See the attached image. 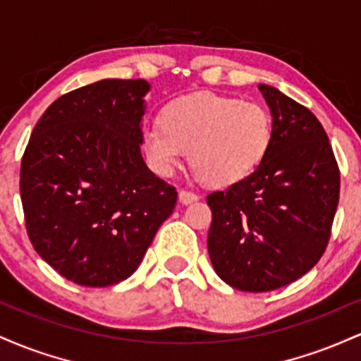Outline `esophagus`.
<instances>
[{
	"label": "esophagus",
	"instance_id": "esophagus-1",
	"mask_svg": "<svg viewBox=\"0 0 361 361\" xmlns=\"http://www.w3.org/2000/svg\"><path fill=\"white\" fill-rule=\"evenodd\" d=\"M178 200H180L183 205L192 204V202L198 200V195L193 192H188V190H181V192L178 193Z\"/></svg>",
	"mask_w": 361,
	"mask_h": 361
}]
</instances>
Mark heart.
Returning <instances> with one entry per match:
<instances>
[{
    "label": "heart",
    "instance_id": "b5f03b06",
    "mask_svg": "<svg viewBox=\"0 0 361 361\" xmlns=\"http://www.w3.org/2000/svg\"><path fill=\"white\" fill-rule=\"evenodd\" d=\"M271 135V115L259 103L197 93L171 103L161 123L144 128L140 146L156 175H173L190 151L193 169L207 183L229 186L259 166Z\"/></svg>",
    "mask_w": 361,
    "mask_h": 361
}]
</instances>
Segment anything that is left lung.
Segmentation results:
<instances>
[{
  "mask_svg": "<svg viewBox=\"0 0 361 361\" xmlns=\"http://www.w3.org/2000/svg\"><path fill=\"white\" fill-rule=\"evenodd\" d=\"M273 135L250 176L207 197L209 256L215 273L243 292H270L321 259L339 202V169L312 111L270 85Z\"/></svg>",
  "mask_w": 361,
  "mask_h": 361,
  "instance_id": "left-lung-1",
  "label": "left lung"
}]
</instances>
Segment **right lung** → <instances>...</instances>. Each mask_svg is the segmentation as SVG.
<instances>
[{"label":"right lung","mask_w":361,"mask_h":361,"mask_svg":"<svg viewBox=\"0 0 361 361\" xmlns=\"http://www.w3.org/2000/svg\"><path fill=\"white\" fill-rule=\"evenodd\" d=\"M144 80H102L45 110L20 169L27 233L64 279L109 287L139 268L176 205L140 154Z\"/></svg>","instance_id":"obj_1"}]
</instances>
